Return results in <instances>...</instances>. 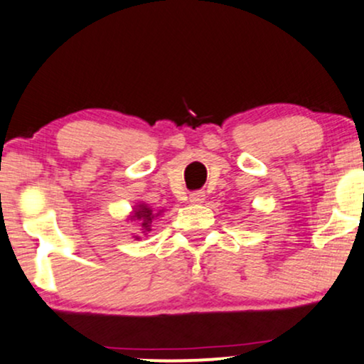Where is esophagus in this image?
Listing matches in <instances>:
<instances>
[{"label":"esophagus","mask_w":364,"mask_h":364,"mask_svg":"<svg viewBox=\"0 0 364 364\" xmlns=\"http://www.w3.org/2000/svg\"><path fill=\"white\" fill-rule=\"evenodd\" d=\"M189 199H191V203H194V204H200V203H204V200H205V194H204L203 191L191 192Z\"/></svg>","instance_id":"obj_1"}]
</instances>
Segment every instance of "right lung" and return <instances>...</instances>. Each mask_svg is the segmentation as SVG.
<instances>
[{
    "label": "right lung",
    "instance_id": "right-lung-1",
    "mask_svg": "<svg viewBox=\"0 0 364 364\" xmlns=\"http://www.w3.org/2000/svg\"><path fill=\"white\" fill-rule=\"evenodd\" d=\"M156 216H159V214H155L154 210L148 208V205L141 204V205H138L136 210H134V216L132 219H134V221H140L141 232L143 235H146L151 228V221H154V218H156Z\"/></svg>",
    "mask_w": 364,
    "mask_h": 364
}]
</instances>
